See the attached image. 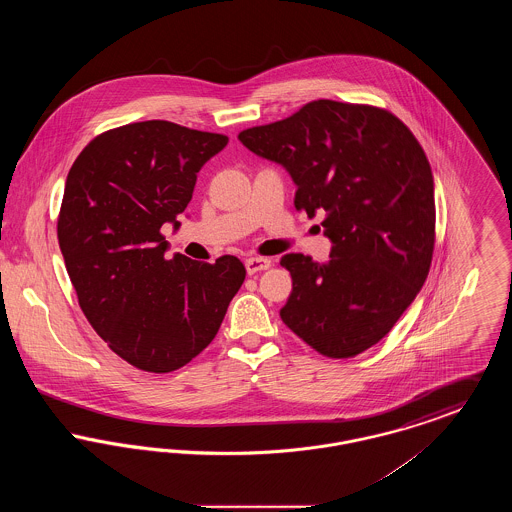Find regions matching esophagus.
Listing matches in <instances>:
<instances>
[{
    "instance_id": "34e87169",
    "label": "esophagus",
    "mask_w": 512,
    "mask_h": 512,
    "mask_svg": "<svg viewBox=\"0 0 512 512\" xmlns=\"http://www.w3.org/2000/svg\"><path fill=\"white\" fill-rule=\"evenodd\" d=\"M270 267H272V261L267 257H249V259H245L247 274H257V272L268 270Z\"/></svg>"
}]
</instances>
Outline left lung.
Segmentation results:
<instances>
[{
    "instance_id": "left-lung-1",
    "label": "left lung",
    "mask_w": 512,
    "mask_h": 512,
    "mask_svg": "<svg viewBox=\"0 0 512 512\" xmlns=\"http://www.w3.org/2000/svg\"><path fill=\"white\" fill-rule=\"evenodd\" d=\"M238 138L292 174L295 209L309 219L324 211L334 244L326 263L282 257L293 280L284 324L324 357L363 353L390 332L430 272L436 201L424 149L390 111L332 99Z\"/></svg>"
}]
</instances>
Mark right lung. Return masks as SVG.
Masks as SVG:
<instances>
[{
  "label": "right lung",
  "instance_id": "right-lung-1",
  "mask_svg": "<svg viewBox=\"0 0 512 512\" xmlns=\"http://www.w3.org/2000/svg\"><path fill=\"white\" fill-rule=\"evenodd\" d=\"M224 134L169 121L111 128L80 151L67 176L57 238L82 313L111 351L146 372L188 365L219 332L245 267L180 253L165 259L161 226H180L197 172Z\"/></svg>",
  "mask_w": 512,
  "mask_h": 512
}]
</instances>
